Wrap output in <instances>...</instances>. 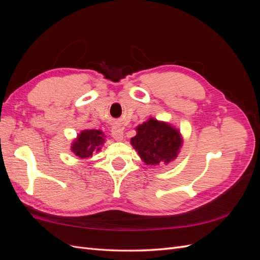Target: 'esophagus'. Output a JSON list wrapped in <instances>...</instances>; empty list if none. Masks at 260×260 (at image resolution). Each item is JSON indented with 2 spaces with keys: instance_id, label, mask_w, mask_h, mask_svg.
Wrapping results in <instances>:
<instances>
[{
  "instance_id": "obj_1",
  "label": "esophagus",
  "mask_w": 260,
  "mask_h": 260,
  "mask_svg": "<svg viewBox=\"0 0 260 260\" xmlns=\"http://www.w3.org/2000/svg\"><path fill=\"white\" fill-rule=\"evenodd\" d=\"M112 136L116 141H122L123 139V130L119 127H113Z\"/></svg>"
}]
</instances>
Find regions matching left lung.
Here are the masks:
<instances>
[{
  "instance_id": "obj_1",
  "label": "left lung",
  "mask_w": 260,
  "mask_h": 260,
  "mask_svg": "<svg viewBox=\"0 0 260 260\" xmlns=\"http://www.w3.org/2000/svg\"><path fill=\"white\" fill-rule=\"evenodd\" d=\"M136 131L137 135L131 138L130 143L142 161L151 166L174 161L183 144L179 129L155 118H149L147 121L139 124Z\"/></svg>"
}]
</instances>
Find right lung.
<instances>
[{"mask_svg": "<svg viewBox=\"0 0 260 260\" xmlns=\"http://www.w3.org/2000/svg\"><path fill=\"white\" fill-rule=\"evenodd\" d=\"M104 132L102 130H82L72 143V152L80 158H89L93 153H98L105 143Z\"/></svg>", "mask_w": 260, "mask_h": 260, "instance_id": "obj_1", "label": "right lung"}]
</instances>
